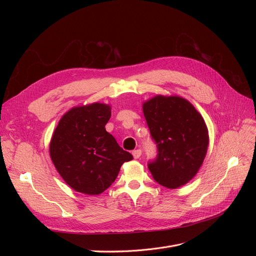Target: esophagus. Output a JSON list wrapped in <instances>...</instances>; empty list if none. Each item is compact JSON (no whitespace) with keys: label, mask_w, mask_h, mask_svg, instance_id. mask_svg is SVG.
<instances>
[{"label":"esophagus","mask_w":256,"mask_h":256,"mask_svg":"<svg viewBox=\"0 0 256 256\" xmlns=\"http://www.w3.org/2000/svg\"><path fill=\"white\" fill-rule=\"evenodd\" d=\"M132 154L134 158H139L141 156V154H142V152H141V150H134L132 152Z\"/></svg>","instance_id":"34e87169"}]
</instances>
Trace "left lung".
Masks as SVG:
<instances>
[{
	"label": "left lung",
	"mask_w": 256,
	"mask_h": 256,
	"mask_svg": "<svg viewBox=\"0 0 256 256\" xmlns=\"http://www.w3.org/2000/svg\"><path fill=\"white\" fill-rule=\"evenodd\" d=\"M156 143L158 158L148 164L154 180L168 189L189 182L208 152V130L195 106L178 96H156L142 104Z\"/></svg>",
	"instance_id": "1"
}]
</instances>
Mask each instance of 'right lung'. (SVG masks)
Listing matches in <instances>:
<instances>
[{"instance_id": "obj_1", "label": "right lung", "mask_w": 256, "mask_h": 256, "mask_svg": "<svg viewBox=\"0 0 256 256\" xmlns=\"http://www.w3.org/2000/svg\"><path fill=\"white\" fill-rule=\"evenodd\" d=\"M111 106L93 102L74 106L59 120L50 142L52 164L78 193L98 195L116 180L120 167L132 160L104 128Z\"/></svg>"}]
</instances>
